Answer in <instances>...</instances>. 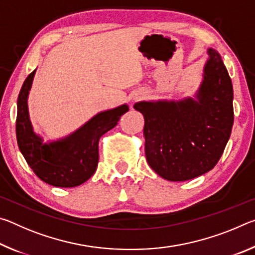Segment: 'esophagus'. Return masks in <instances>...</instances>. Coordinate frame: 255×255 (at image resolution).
<instances>
[{
    "label": "esophagus",
    "instance_id": "1",
    "mask_svg": "<svg viewBox=\"0 0 255 255\" xmlns=\"http://www.w3.org/2000/svg\"><path fill=\"white\" fill-rule=\"evenodd\" d=\"M143 98H144L143 94H138V96L135 97V100H141V99H143Z\"/></svg>",
    "mask_w": 255,
    "mask_h": 255
}]
</instances>
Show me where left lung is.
I'll list each match as a JSON object with an SVG mask.
<instances>
[{
	"instance_id": "8db88e82",
	"label": "left lung",
	"mask_w": 255,
	"mask_h": 255,
	"mask_svg": "<svg viewBox=\"0 0 255 255\" xmlns=\"http://www.w3.org/2000/svg\"><path fill=\"white\" fill-rule=\"evenodd\" d=\"M209 59L196 99L141 101L133 108L145 119V154L149 166L169 181H187L217 164L230 139L233 85L221 55Z\"/></svg>"
}]
</instances>
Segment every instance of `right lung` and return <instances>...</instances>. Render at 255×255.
Masks as SVG:
<instances>
[{
	"label": "right lung",
	"mask_w": 255,
	"mask_h": 255,
	"mask_svg": "<svg viewBox=\"0 0 255 255\" xmlns=\"http://www.w3.org/2000/svg\"><path fill=\"white\" fill-rule=\"evenodd\" d=\"M34 73L36 70L25 79L18 97L15 131L19 149L41 181L54 187H77L97 170L100 137L118 124L129 108L123 105L102 111L63 139L42 143V138L33 131L28 111V94Z\"/></svg>",
	"instance_id": "1"
}]
</instances>
